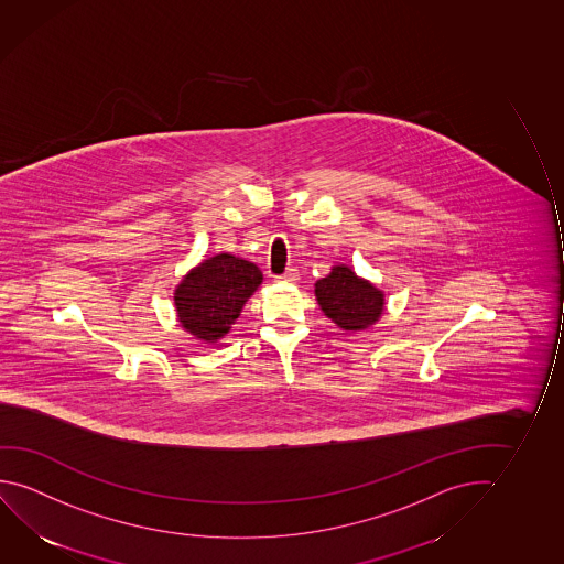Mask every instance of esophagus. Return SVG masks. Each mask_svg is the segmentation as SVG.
<instances>
[{"mask_svg":"<svg viewBox=\"0 0 564 564\" xmlns=\"http://www.w3.org/2000/svg\"><path fill=\"white\" fill-rule=\"evenodd\" d=\"M275 281H285V283H296L299 281V269H286L283 275L275 278Z\"/></svg>","mask_w":564,"mask_h":564,"instance_id":"34e87169","label":"esophagus"}]
</instances>
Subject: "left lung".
Segmentation results:
<instances>
[{
  "label": "left lung",
  "mask_w": 564,
  "mask_h": 564,
  "mask_svg": "<svg viewBox=\"0 0 564 564\" xmlns=\"http://www.w3.org/2000/svg\"><path fill=\"white\" fill-rule=\"evenodd\" d=\"M314 295L322 313L338 328L361 332L381 321L384 293L369 279L359 278L354 269L336 263L326 278L318 279Z\"/></svg>",
  "instance_id": "left-lung-1"
}]
</instances>
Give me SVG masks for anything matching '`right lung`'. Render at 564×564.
Masks as SVG:
<instances>
[{"mask_svg": "<svg viewBox=\"0 0 564 564\" xmlns=\"http://www.w3.org/2000/svg\"><path fill=\"white\" fill-rule=\"evenodd\" d=\"M261 281L263 273L256 263L228 251L200 261L175 286L180 326L203 344H217L230 332Z\"/></svg>", "mask_w": 564, "mask_h": 564, "instance_id": "1", "label": "right lung"}]
</instances>
